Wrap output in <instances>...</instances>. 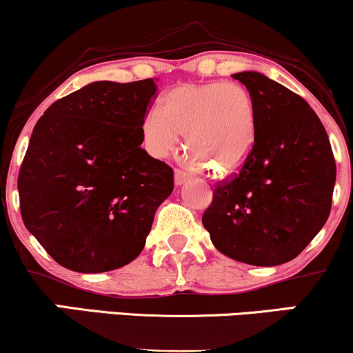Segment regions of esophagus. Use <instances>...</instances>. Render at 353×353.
Masks as SVG:
<instances>
[{
	"label": "esophagus",
	"instance_id": "esophagus-1",
	"mask_svg": "<svg viewBox=\"0 0 353 353\" xmlns=\"http://www.w3.org/2000/svg\"><path fill=\"white\" fill-rule=\"evenodd\" d=\"M190 172L184 171V169H176V174H174V181H176L177 185H182L185 184V182L190 181Z\"/></svg>",
	"mask_w": 353,
	"mask_h": 353
}]
</instances>
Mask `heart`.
<instances>
[{"mask_svg":"<svg viewBox=\"0 0 353 353\" xmlns=\"http://www.w3.org/2000/svg\"><path fill=\"white\" fill-rule=\"evenodd\" d=\"M159 112L141 121L144 148L156 157L174 152L179 134L197 154V161L216 164L221 172L236 169L254 141L255 108L252 96L237 83L182 84L161 99Z\"/></svg>","mask_w":353,"mask_h":353,"instance_id":"b5f03b06","label":"heart"}]
</instances>
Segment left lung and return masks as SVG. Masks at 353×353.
Masks as SVG:
<instances>
[{"instance_id": "obj_1", "label": "left lung", "mask_w": 353, "mask_h": 353, "mask_svg": "<svg viewBox=\"0 0 353 353\" xmlns=\"http://www.w3.org/2000/svg\"><path fill=\"white\" fill-rule=\"evenodd\" d=\"M252 96L254 141L230 179L219 182L202 224L234 261H292L330 214L335 165L329 136L305 99L255 71L232 74Z\"/></svg>"}]
</instances>
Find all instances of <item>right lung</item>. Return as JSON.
Returning a JSON list of instances; mask_svg holds the SVG:
<instances>
[{"instance_id":"1","label":"right lung","mask_w":353,"mask_h":353,"mask_svg":"<svg viewBox=\"0 0 353 353\" xmlns=\"http://www.w3.org/2000/svg\"><path fill=\"white\" fill-rule=\"evenodd\" d=\"M154 79L96 81L52 103L36 123L18 176L26 229L59 265L98 274L144 249L174 172L141 148Z\"/></svg>"}]
</instances>
